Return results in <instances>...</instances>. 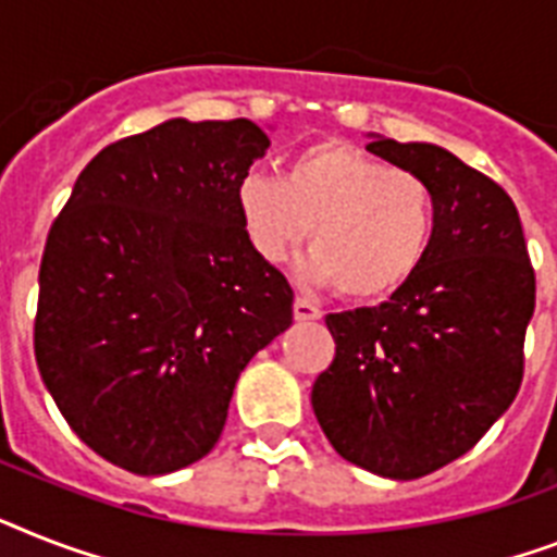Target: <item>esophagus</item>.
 <instances>
[{"label": "esophagus", "instance_id": "obj_1", "mask_svg": "<svg viewBox=\"0 0 557 557\" xmlns=\"http://www.w3.org/2000/svg\"><path fill=\"white\" fill-rule=\"evenodd\" d=\"M320 318H323V311H320L314 302L302 300V297L294 300V320H297V323H311V320H320Z\"/></svg>", "mask_w": 557, "mask_h": 557}]
</instances>
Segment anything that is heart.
I'll list each match as a JSON object with an SVG mask.
<instances>
[{
  "label": "heart",
  "mask_w": 557,
  "mask_h": 557,
  "mask_svg": "<svg viewBox=\"0 0 557 557\" xmlns=\"http://www.w3.org/2000/svg\"><path fill=\"white\" fill-rule=\"evenodd\" d=\"M237 216L263 263H286L311 232L309 280L337 283L351 300H381L423 263L437 202L426 176L323 139L294 153L283 180L243 176Z\"/></svg>",
  "instance_id": "b5f03b06"
}]
</instances>
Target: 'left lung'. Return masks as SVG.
Instances as JSON below:
<instances>
[{
  "label": "left lung",
  "instance_id": "8db88e82",
  "mask_svg": "<svg viewBox=\"0 0 557 557\" xmlns=\"http://www.w3.org/2000/svg\"><path fill=\"white\" fill-rule=\"evenodd\" d=\"M366 151L426 176L435 232L388 302L325 318L337 355L311 409L341 458L411 481L467 455L518 395L535 271L518 208L490 176L432 143L372 134Z\"/></svg>",
  "mask_w": 557,
  "mask_h": 557
}]
</instances>
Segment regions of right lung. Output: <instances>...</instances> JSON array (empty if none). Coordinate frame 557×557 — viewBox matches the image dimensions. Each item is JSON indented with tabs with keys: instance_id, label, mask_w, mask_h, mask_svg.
<instances>
[{
	"instance_id": "1",
	"label": "right lung",
	"mask_w": 557,
	"mask_h": 557,
	"mask_svg": "<svg viewBox=\"0 0 557 557\" xmlns=\"http://www.w3.org/2000/svg\"><path fill=\"white\" fill-rule=\"evenodd\" d=\"M265 148L251 120H165L102 148L51 225L36 366L67 426L114 467L169 474L206 458L239 372L292 325V286L237 216Z\"/></svg>"
}]
</instances>
